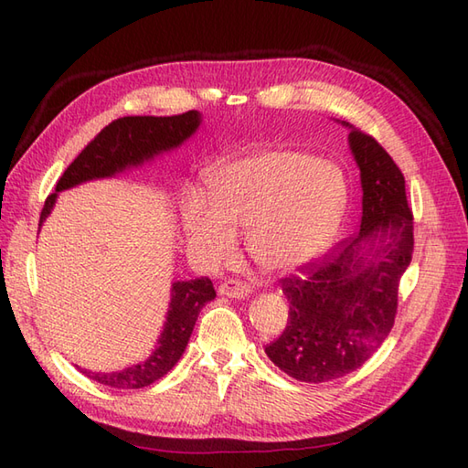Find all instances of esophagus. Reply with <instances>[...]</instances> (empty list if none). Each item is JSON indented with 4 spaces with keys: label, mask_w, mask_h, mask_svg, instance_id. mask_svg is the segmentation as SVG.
<instances>
[{
    "label": "esophagus",
    "mask_w": 468,
    "mask_h": 468,
    "mask_svg": "<svg viewBox=\"0 0 468 468\" xmlns=\"http://www.w3.org/2000/svg\"><path fill=\"white\" fill-rule=\"evenodd\" d=\"M251 293V287L243 283V282H235V280H229L225 283L218 285V295L223 297H235V300H245V297H250Z\"/></svg>",
    "instance_id": "1"
}]
</instances>
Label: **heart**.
Masks as SVG:
<instances>
[{
  "label": "heart",
  "mask_w": 468,
  "mask_h": 468,
  "mask_svg": "<svg viewBox=\"0 0 468 468\" xmlns=\"http://www.w3.org/2000/svg\"><path fill=\"white\" fill-rule=\"evenodd\" d=\"M350 203L340 165L287 148H261L208 173V201L191 193L181 229L203 267L233 255L237 233L265 271L287 273L315 261L334 245Z\"/></svg>",
  "instance_id": "b5f03b06"
}]
</instances>
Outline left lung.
Here are the masks:
<instances>
[{
	"label": "left lung",
	"mask_w": 468,
	"mask_h": 468,
	"mask_svg": "<svg viewBox=\"0 0 468 468\" xmlns=\"http://www.w3.org/2000/svg\"><path fill=\"white\" fill-rule=\"evenodd\" d=\"M347 144L360 168V229L320 263L283 277L290 317L265 354L300 382H330L357 370L390 334L399 283L414 235L400 168L370 134L352 124Z\"/></svg>",
	"instance_id": "obj_1"
}]
</instances>
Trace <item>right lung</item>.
I'll return each instance as SVG.
<instances>
[{
	"instance_id": "obj_1",
	"label": "right lung",
	"mask_w": 468,
	"mask_h": 468,
	"mask_svg": "<svg viewBox=\"0 0 468 468\" xmlns=\"http://www.w3.org/2000/svg\"><path fill=\"white\" fill-rule=\"evenodd\" d=\"M198 126H201V112L197 111L178 116H124L111 122L59 176L56 193L46 198L39 227L52 213L58 193L88 181H96V178H111L131 171V168L143 166L154 156L181 146L186 138L197 133ZM215 295L208 277L175 282L171 285V302H168L163 332L158 335L153 354L144 362L128 366L118 372H92L82 370V367L78 370L98 384L121 388V390H134V388H144L161 380L181 360L198 312L203 310L205 303L215 300Z\"/></svg>"
}]
</instances>
